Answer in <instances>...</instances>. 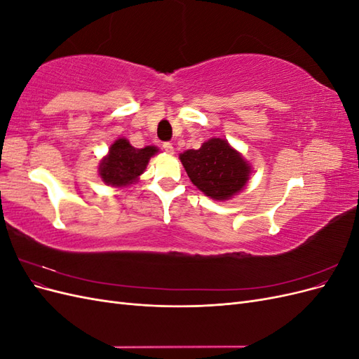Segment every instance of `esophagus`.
Here are the masks:
<instances>
[{"mask_svg": "<svg viewBox=\"0 0 359 359\" xmlns=\"http://www.w3.org/2000/svg\"><path fill=\"white\" fill-rule=\"evenodd\" d=\"M163 149H165L168 154H173V145H172L170 142H165V144H163Z\"/></svg>", "mask_w": 359, "mask_h": 359, "instance_id": "34e87169", "label": "esophagus"}]
</instances>
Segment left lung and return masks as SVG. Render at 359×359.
<instances>
[{"label":"left lung","instance_id":"8db88e82","mask_svg":"<svg viewBox=\"0 0 359 359\" xmlns=\"http://www.w3.org/2000/svg\"><path fill=\"white\" fill-rule=\"evenodd\" d=\"M180 160L194 186L215 201L240 193L252 173V166L222 137L206 140L199 149H187Z\"/></svg>","mask_w":359,"mask_h":359}]
</instances>
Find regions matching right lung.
<instances>
[{
	"label": "right lung",
	"instance_id": "right-lung-1",
	"mask_svg": "<svg viewBox=\"0 0 359 359\" xmlns=\"http://www.w3.org/2000/svg\"><path fill=\"white\" fill-rule=\"evenodd\" d=\"M157 153V147L135 148L126 137H119L111 145L107 156L100 161V178L112 187L132 186L144 173L149 158Z\"/></svg>",
	"mask_w": 359,
	"mask_h": 359
}]
</instances>
